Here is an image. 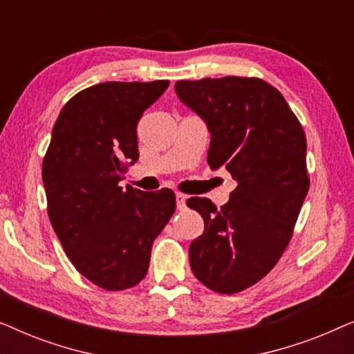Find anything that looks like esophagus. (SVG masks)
<instances>
[{"instance_id": "34e87169", "label": "esophagus", "mask_w": 354, "mask_h": 354, "mask_svg": "<svg viewBox=\"0 0 354 354\" xmlns=\"http://www.w3.org/2000/svg\"><path fill=\"white\" fill-rule=\"evenodd\" d=\"M176 201H177V209H183V207H185L187 195H183V193H176Z\"/></svg>"}]
</instances>
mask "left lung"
Returning a JSON list of instances; mask_svg holds the SVG:
<instances>
[{
  "mask_svg": "<svg viewBox=\"0 0 354 354\" xmlns=\"http://www.w3.org/2000/svg\"><path fill=\"white\" fill-rule=\"evenodd\" d=\"M176 93L211 132V169L236 180L221 209L207 198L187 201L205 221L192 270L212 292L239 293L269 274L292 239L309 190L304 130L282 93L256 77L178 80Z\"/></svg>",
  "mask_w": 354,
  "mask_h": 354,
  "instance_id": "8db88e82",
  "label": "left lung"
}]
</instances>
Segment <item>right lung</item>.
<instances>
[{
  "mask_svg": "<svg viewBox=\"0 0 354 354\" xmlns=\"http://www.w3.org/2000/svg\"><path fill=\"white\" fill-rule=\"evenodd\" d=\"M167 86L104 82L79 91L59 113L43 159L48 216L67 258L111 292L142 282L153 241L176 211L172 190L119 187L138 161V120Z\"/></svg>",
  "mask_w": 354,
  "mask_h": 354,
  "instance_id": "right-lung-1",
  "label": "right lung"
}]
</instances>
